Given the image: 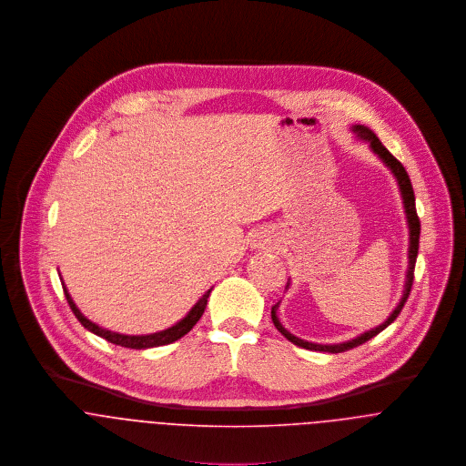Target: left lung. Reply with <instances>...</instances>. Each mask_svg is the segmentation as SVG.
I'll return each instance as SVG.
<instances>
[{
    "mask_svg": "<svg viewBox=\"0 0 466 466\" xmlns=\"http://www.w3.org/2000/svg\"><path fill=\"white\" fill-rule=\"evenodd\" d=\"M351 131L357 134L359 139L362 141H368L370 143V148L380 157V161L391 170V174L395 176L397 183H399L400 196H401V202H403V209H405V218H407V226H409V267H407V274H405V285H403V294L400 298V303L397 305V309L391 312V316L379 327L368 330V332L360 333L357 335L355 339L351 340H346V342H337V344H318V342H309V340H303L296 335L289 332L278 319V305L272 307L270 310V318H272V323L274 327L278 329V332H281V335H285L290 342H294L296 346L299 348H305V350H314V351H329V353H340V351H346V350H351L355 346H360L364 344L366 340L373 339L377 333L382 332L384 329H388L397 318H399L407 298H409V292H410V287H412V279H414V264H416V257H418V244H420V218L416 215V202H414V192H412V185H410V179L403 168V165L400 163L399 159L382 145V141L377 137V134L373 133L370 127H364V126H353ZM289 287V283H287Z\"/></svg>",
    "mask_w": 466,
    "mask_h": 466,
    "instance_id": "1",
    "label": "left lung"
}]
</instances>
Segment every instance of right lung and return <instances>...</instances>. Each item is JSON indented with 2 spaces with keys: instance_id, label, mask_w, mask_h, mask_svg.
I'll return each instance as SVG.
<instances>
[{
  "instance_id": "obj_1",
  "label": "right lung",
  "mask_w": 466,
  "mask_h": 466,
  "mask_svg": "<svg viewBox=\"0 0 466 466\" xmlns=\"http://www.w3.org/2000/svg\"><path fill=\"white\" fill-rule=\"evenodd\" d=\"M63 289H65V294H66L69 309L73 310L75 318L80 321V325H82L84 329H87L89 332H93L95 335H98V337H102V339H106V340L116 344V346L133 348V350H147V348H156V346L170 344V342H174V340H177V339H181L183 335H187V333L190 332V330L196 327V323L199 321L200 316L204 314V309H206V305H208V298H209V292H211L213 287L208 289V290L202 294V298H199V301L192 307V310H190L181 321H177L174 327H170V329H167V330H161V332L147 333V335H126V333L111 332V330H106V329L95 325L93 321H89V319L78 310V307L75 305V301L71 299V296H69V292H67L66 285H63Z\"/></svg>"
}]
</instances>
